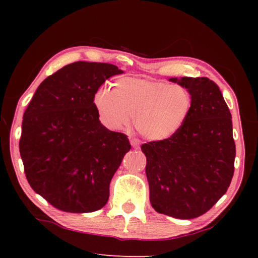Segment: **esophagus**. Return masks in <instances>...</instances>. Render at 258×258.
Listing matches in <instances>:
<instances>
[{"mask_svg": "<svg viewBox=\"0 0 258 258\" xmlns=\"http://www.w3.org/2000/svg\"><path fill=\"white\" fill-rule=\"evenodd\" d=\"M130 142H131V146H132L133 148H139V146H140V141L135 138L130 139Z\"/></svg>", "mask_w": 258, "mask_h": 258, "instance_id": "1", "label": "esophagus"}]
</instances>
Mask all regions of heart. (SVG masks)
I'll list each match as a JSON object with an SVG mask.
<instances>
[{
    "instance_id": "heart-1",
    "label": "heart",
    "mask_w": 258,
    "mask_h": 258,
    "mask_svg": "<svg viewBox=\"0 0 258 258\" xmlns=\"http://www.w3.org/2000/svg\"><path fill=\"white\" fill-rule=\"evenodd\" d=\"M94 106L107 127L124 130L135 116V127L143 137L164 141L184 126L194 99L185 86L128 77L117 81L112 91L99 89L94 94Z\"/></svg>"
}]
</instances>
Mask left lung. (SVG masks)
<instances>
[{"label": "left lung", "instance_id": "left-lung-1", "mask_svg": "<svg viewBox=\"0 0 258 258\" xmlns=\"http://www.w3.org/2000/svg\"><path fill=\"white\" fill-rule=\"evenodd\" d=\"M185 86L194 106L173 138L142 145L150 203L156 212L190 220L208 212L228 190L234 172L232 117L207 77L169 78Z\"/></svg>", "mask_w": 258, "mask_h": 258}]
</instances>
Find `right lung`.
Returning <instances> with one entry per match:
<instances>
[{"label":"right lung","instance_id":"add662e5","mask_svg":"<svg viewBox=\"0 0 258 258\" xmlns=\"http://www.w3.org/2000/svg\"><path fill=\"white\" fill-rule=\"evenodd\" d=\"M124 72L115 64L77 61L37 87L24 113L20 156L32 189L60 211L91 213L109 198V184L127 137L101 124L94 94Z\"/></svg>","mask_w":258,"mask_h":258}]
</instances>
